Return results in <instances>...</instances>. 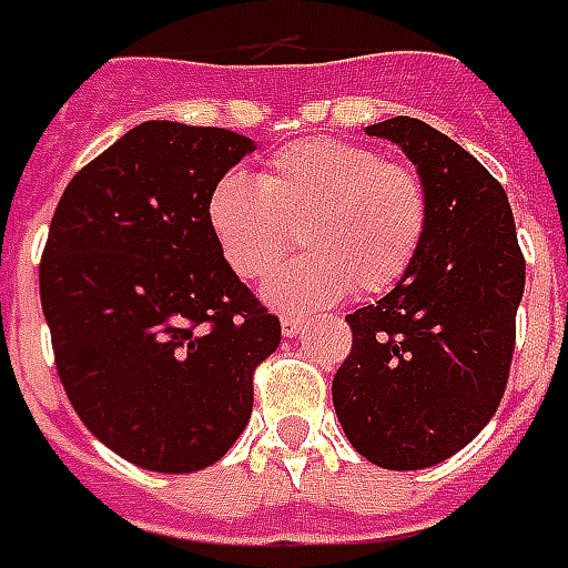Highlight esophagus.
Listing matches in <instances>:
<instances>
[{"label": "esophagus", "instance_id": "1", "mask_svg": "<svg viewBox=\"0 0 568 568\" xmlns=\"http://www.w3.org/2000/svg\"><path fill=\"white\" fill-rule=\"evenodd\" d=\"M280 327H283V337H297L301 331H304V318H297V316H283L280 318Z\"/></svg>", "mask_w": 568, "mask_h": 568}]
</instances>
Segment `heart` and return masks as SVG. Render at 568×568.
<instances>
[{
    "label": "heart",
    "mask_w": 568,
    "mask_h": 568,
    "mask_svg": "<svg viewBox=\"0 0 568 568\" xmlns=\"http://www.w3.org/2000/svg\"><path fill=\"white\" fill-rule=\"evenodd\" d=\"M216 250L241 280L276 267L295 229L310 252L264 285V301L310 313L358 288L388 292L409 273L430 225L422 174L339 138L297 141L271 155L262 180L222 174L207 199Z\"/></svg>",
    "instance_id": "obj_1"
}]
</instances>
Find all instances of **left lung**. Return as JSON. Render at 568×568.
I'll list each match as a JSON object with an SVG mask.
<instances>
[{
  "mask_svg": "<svg viewBox=\"0 0 568 568\" xmlns=\"http://www.w3.org/2000/svg\"><path fill=\"white\" fill-rule=\"evenodd\" d=\"M367 134L388 138L418 168L430 225L400 283L346 316L352 352L331 394L358 455L424 469L457 455L497 413L527 264L506 189L476 155L415 116Z\"/></svg>",
  "mask_w": 568,
  "mask_h": 568,
  "instance_id": "8db88e82",
  "label": "left lung"
}]
</instances>
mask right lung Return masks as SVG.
I'll return each instance as SVG.
<instances>
[{
    "mask_svg": "<svg viewBox=\"0 0 568 568\" xmlns=\"http://www.w3.org/2000/svg\"><path fill=\"white\" fill-rule=\"evenodd\" d=\"M252 150L150 120L81 168L50 220L38 285L62 388L95 439L153 473L216 464L280 346L207 225L210 189Z\"/></svg>",
    "mask_w": 568,
    "mask_h": 568,
    "instance_id": "1",
    "label": "right lung"
}]
</instances>
